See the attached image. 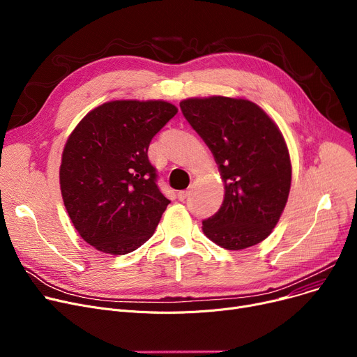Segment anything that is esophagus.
I'll use <instances>...</instances> for the list:
<instances>
[{"label": "esophagus", "instance_id": "esophagus-1", "mask_svg": "<svg viewBox=\"0 0 357 357\" xmlns=\"http://www.w3.org/2000/svg\"><path fill=\"white\" fill-rule=\"evenodd\" d=\"M188 193H190V192H188V190H181V192H178V193H177V197H178V200L184 202V200L188 197Z\"/></svg>", "mask_w": 357, "mask_h": 357}]
</instances>
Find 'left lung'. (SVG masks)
<instances>
[{
	"label": "left lung",
	"instance_id": "8db88e82",
	"mask_svg": "<svg viewBox=\"0 0 357 357\" xmlns=\"http://www.w3.org/2000/svg\"><path fill=\"white\" fill-rule=\"evenodd\" d=\"M180 108L225 183L220 208L203 220L204 235L229 250L262 242L277 226L291 187L289 153L277 123L242 98H188Z\"/></svg>",
	"mask_w": 357,
	"mask_h": 357
}]
</instances>
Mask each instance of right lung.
I'll return each instance as SVG.
<instances>
[{
	"instance_id": "obj_1",
	"label": "right lung",
	"mask_w": 357,
	"mask_h": 357,
	"mask_svg": "<svg viewBox=\"0 0 357 357\" xmlns=\"http://www.w3.org/2000/svg\"><path fill=\"white\" fill-rule=\"evenodd\" d=\"M176 114L165 100H111L69 135L59 172L63 203L100 252L130 254L153 236L170 200L155 183L149 146Z\"/></svg>"
}]
</instances>
